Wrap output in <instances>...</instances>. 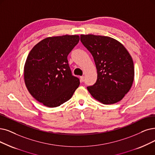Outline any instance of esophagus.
Wrapping results in <instances>:
<instances>
[{"instance_id": "34e87169", "label": "esophagus", "mask_w": 155, "mask_h": 155, "mask_svg": "<svg viewBox=\"0 0 155 155\" xmlns=\"http://www.w3.org/2000/svg\"><path fill=\"white\" fill-rule=\"evenodd\" d=\"M80 80H81V82H83L84 81V76H81V77H80Z\"/></svg>"}]
</instances>
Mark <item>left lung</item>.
<instances>
[{"label": "left lung", "mask_w": 155, "mask_h": 155, "mask_svg": "<svg viewBox=\"0 0 155 155\" xmlns=\"http://www.w3.org/2000/svg\"><path fill=\"white\" fill-rule=\"evenodd\" d=\"M81 41L94 57L97 79L87 89L104 104L120 101L131 88L134 78L133 60L120 42L107 36L81 35Z\"/></svg>", "instance_id": "8db88e82"}]
</instances>
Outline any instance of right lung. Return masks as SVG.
I'll return each instance as SVG.
<instances>
[{"mask_svg": "<svg viewBox=\"0 0 155 155\" xmlns=\"http://www.w3.org/2000/svg\"><path fill=\"white\" fill-rule=\"evenodd\" d=\"M79 41V35L49 37L32 49L24 67V80L30 94L49 107L69 101L80 84L72 76L67 56Z\"/></svg>", "mask_w": 155, "mask_h": 155, "instance_id": "obj_1", "label": "right lung"}]
</instances>
